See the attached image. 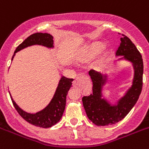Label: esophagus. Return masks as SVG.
<instances>
[{"mask_svg": "<svg viewBox=\"0 0 149 149\" xmlns=\"http://www.w3.org/2000/svg\"><path fill=\"white\" fill-rule=\"evenodd\" d=\"M88 78V77L87 76H86V75H80L79 77H77L76 79H75L74 81H73V83H72V86L74 87H79L80 86V83H81V81H82V79H87Z\"/></svg>", "mask_w": 149, "mask_h": 149, "instance_id": "esophagus-1", "label": "esophagus"}]
</instances>
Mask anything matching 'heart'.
<instances>
[{"mask_svg": "<svg viewBox=\"0 0 149 149\" xmlns=\"http://www.w3.org/2000/svg\"><path fill=\"white\" fill-rule=\"evenodd\" d=\"M103 43H100V42H95V43H93L90 47H89V49H88V52L86 54V57L91 58L93 56H95V55H97L102 51V49H104Z\"/></svg>", "mask_w": 149, "mask_h": 149, "instance_id": "b5f03b06", "label": "heart"}]
</instances>
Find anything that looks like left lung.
<instances>
[{
    "mask_svg": "<svg viewBox=\"0 0 149 149\" xmlns=\"http://www.w3.org/2000/svg\"><path fill=\"white\" fill-rule=\"evenodd\" d=\"M116 54L117 56H124L125 59L133 63L135 69L133 85L117 105L111 106L101 99V89L106 82V77L93 70H89V74L93 85V93L89 96H83L82 101L89 119L98 126L113 125L125 118L138 101L142 89V57L135 44L125 35H122L120 45Z\"/></svg>",
    "mask_w": 149,
    "mask_h": 149,
    "instance_id": "8db88e82",
    "label": "left lung"
}]
</instances>
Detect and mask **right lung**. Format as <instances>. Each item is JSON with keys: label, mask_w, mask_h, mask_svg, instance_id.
Returning a JSON list of instances; mask_svg holds the SVG:
<instances>
[{"label": "right lung", "mask_w": 149, "mask_h": 149, "mask_svg": "<svg viewBox=\"0 0 149 149\" xmlns=\"http://www.w3.org/2000/svg\"><path fill=\"white\" fill-rule=\"evenodd\" d=\"M34 44H39V45H43L47 47H53V44H54L53 37L47 33H33L17 47V49L14 51V56L12 57V60L17 52L20 51V49H24L25 47L34 45ZM72 80H73L72 79H68L64 77L60 79L57 89L56 90L54 97L49 105L45 109L41 110L40 112H37L35 114H31V113H27L23 111L21 109L19 108V106L10 97L13 105L20 116L32 125L42 127V128H49V127L53 126L56 124L60 120V118H62L64 109L66 107V95L72 85Z\"/></svg>", "instance_id": "1"}]
</instances>
